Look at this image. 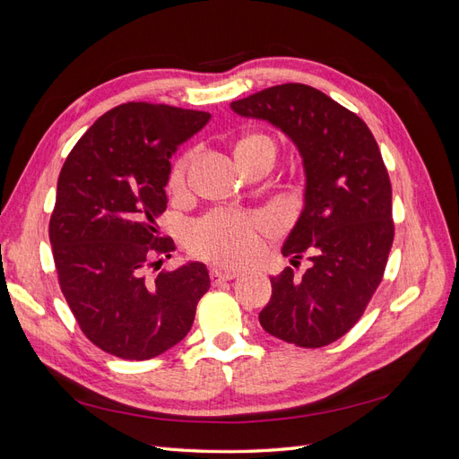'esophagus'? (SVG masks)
Segmentation results:
<instances>
[{
  "label": "esophagus",
  "instance_id": "1",
  "mask_svg": "<svg viewBox=\"0 0 459 459\" xmlns=\"http://www.w3.org/2000/svg\"><path fill=\"white\" fill-rule=\"evenodd\" d=\"M235 277H239V272H230V270H220V268H212L211 272V280L214 285H220L224 281L235 280Z\"/></svg>",
  "mask_w": 459,
  "mask_h": 459
}]
</instances>
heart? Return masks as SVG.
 I'll return each mask as SVG.
<instances>
[{
    "mask_svg": "<svg viewBox=\"0 0 459 459\" xmlns=\"http://www.w3.org/2000/svg\"><path fill=\"white\" fill-rule=\"evenodd\" d=\"M258 155H275V142L268 134H248L235 147L238 160ZM189 160L191 155L186 152L174 162L169 176V187L172 191H182L186 187ZM266 228L268 221L262 216L216 211L191 226L189 248L193 255L220 264V266H239L255 256L258 251V235Z\"/></svg>",
    "mask_w": 459,
    "mask_h": 459,
    "instance_id": "b5f03b06",
    "label": "heart"
}]
</instances>
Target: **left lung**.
Segmentation results:
<instances>
[{"label":"left lung","mask_w":459,"mask_h":459,"mask_svg":"<svg viewBox=\"0 0 459 459\" xmlns=\"http://www.w3.org/2000/svg\"><path fill=\"white\" fill-rule=\"evenodd\" d=\"M241 117L272 122L299 147L307 191L304 208L272 277V299L260 312L270 335L319 349L349 333L377 290L394 239L393 187L368 124L307 84H281L231 101Z\"/></svg>","instance_id":"1"}]
</instances>
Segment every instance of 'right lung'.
I'll return each mask as SVG.
<instances>
[{
	"label": "right lung",
	"mask_w": 459,
	"mask_h": 459,
	"mask_svg": "<svg viewBox=\"0 0 459 459\" xmlns=\"http://www.w3.org/2000/svg\"><path fill=\"white\" fill-rule=\"evenodd\" d=\"M211 115L145 101L97 118L63 164L49 220L53 260L82 333L107 354L151 359L182 341L211 277L201 262L147 280L160 238L170 157ZM160 262V260H159Z\"/></svg>",
	"instance_id": "obj_1"
}]
</instances>
